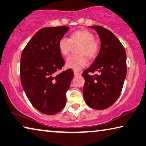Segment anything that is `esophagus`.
<instances>
[{
  "instance_id": "esophagus-1",
  "label": "esophagus",
  "mask_w": 146,
  "mask_h": 146,
  "mask_svg": "<svg viewBox=\"0 0 146 146\" xmlns=\"http://www.w3.org/2000/svg\"><path fill=\"white\" fill-rule=\"evenodd\" d=\"M73 73H74V75H75V76H78V75H80V73H78V71H74Z\"/></svg>"
}]
</instances>
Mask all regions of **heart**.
Here are the masks:
<instances>
[{
  "mask_svg": "<svg viewBox=\"0 0 146 146\" xmlns=\"http://www.w3.org/2000/svg\"><path fill=\"white\" fill-rule=\"evenodd\" d=\"M73 45H80L78 56H71L66 60L67 68L79 71L88 64V58H94L99 52V46L95 41V36L92 32L86 30H78L71 34L69 38L63 37L58 41L60 53L67 56L71 51Z\"/></svg>",
  "mask_w": 146,
  "mask_h": 146,
  "instance_id": "heart-1",
  "label": "heart"
}]
</instances>
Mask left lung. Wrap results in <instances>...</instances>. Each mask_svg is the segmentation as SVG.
<instances>
[{
    "label": "left lung",
    "instance_id": "obj_1",
    "mask_svg": "<svg viewBox=\"0 0 146 146\" xmlns=\"http://www.w3.org/2000/svg\"><path fill=\"white\" fill-rule=\"evenodd\" d=\"M97 32L101 41L99 54L82 75L85 80L83 96L90 107L103 110L118 99L127 75L126 52L112 32L101 26H89ZM89 72H98L90 76Z\"/></svg>",
    "mask_w": 146,
    "mask_h": 146
}]
</instances>
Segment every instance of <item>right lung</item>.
I'll use <instances>...</instances> for the list:
<instances>
[{
    "mask_svg": "<svg viewBox=\"0 0 146 146\" xmlns=\"http://www.w3.org/2000/svg\"><path fill=\"white\" fill-rule=\"evenodd\" d=\"M70 28L47 27L34 34L21 57V82L30 102L41 113L56 114L66 104V92L73 78L68 69L59 74L65 62L58 41Z\"/></svg>",
    "mask_w": 146,
    "mask_h": 146,
    "instance_id": "1",
    "label": "right lung"
}]
</instances>
